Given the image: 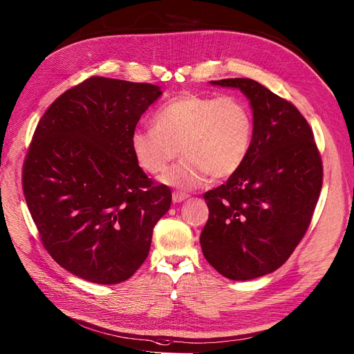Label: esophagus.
<instances>
[{"mask_svg":"<svg viewBox=\"0 0 354 354\" xmlns=\"http://www.w3.org/2000/svg\"><path fill=\"white\" fill-rule=\"evenodd\" d=\"M187 197V194H183V193H173V203L174 204H177V203H181V201H184Z\"/></svg>","mask_w":354,"mask_h":354,"instance_id":"esophagus-1","label":"esophagus"}]
</instances>
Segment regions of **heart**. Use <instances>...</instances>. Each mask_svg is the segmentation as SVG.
Wrapping results in <instances>:
<instances>
[{"label": "heart", "instance_id": "heart-1", "mask_svg": "<svg viewBox=\"0 0 354 354\" xmlns=\"http://www.w3.org/2000/svg\"><path fill=\"white\" fill-rule=\"evenodd\" d=\"M252 138L253 117L241 98L183 93L154 113L153 129L131 134V150L144 171L158 174L180 149L184 157L161 181L190 190L210 174L214 178L233 176L250 151Z\"/></svg>", "mask_w": 354, "mask_h": 354}]
</instances>
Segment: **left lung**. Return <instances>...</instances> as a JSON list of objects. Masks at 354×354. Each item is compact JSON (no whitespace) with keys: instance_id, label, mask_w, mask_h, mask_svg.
I'll list each match as a JSON object with an SVG mask.
<instances>
[{"instance_id":"8db88e82","label":"left lung","mask_w":354,"mask_h":354,"mask_svg":"<svg viewBox=\"0 0 354 354\" xmlns=\"http://www.w3.org/2000/svg\"><path fill=\"white\" fill-rule=\"evenodd\" d=\"M240 90L253 110V138L241 167L207 192L200 244L220 274L253 280L273 273L307 232L323 183L308 122L292 102L250 78L210 81Z\"/></svg>"}]
</instances>
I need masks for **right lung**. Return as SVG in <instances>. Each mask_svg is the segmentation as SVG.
I'll return each instance as SVG.
<instances>
[{
    "mask_svg": "<svg viewBox=\"0 0 354 354\" xmlns=\"http://www.w3.org/2000/svg\"><path fill=\"white\" fill-rule=\"evenodd\" d=\"M158 86L91 77L41 117L23 169L31 217L50 256L91 283L130 279L147 259L171 192L138 165L131 134Z\"/></svg>",
    "mask_w": 354,
    "mask_h": 354,
    "instance_id": "obj_1",
    "label": "right lung"
}]
</instances>
